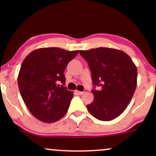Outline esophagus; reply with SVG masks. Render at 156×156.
I'll list each match as a JSON object with an SVG mask.
<instances>
[{
	"instance_id": "esophagus-1",
	"label": "esophagus",
	"mask_w": 156,
	"mask_h": 156,
	"mask_svg": "<svg viewBox=\"0 0 156 156\" xmlns=\"http://www.w3.org/2000/svg\"><path fill=\"white\" fill-rule=\"evenodd\" d=\"M76 94H78V95H81V94L83 93V92H80V91H78V90L76 91Z\"/></svg>"
}]
</instances>
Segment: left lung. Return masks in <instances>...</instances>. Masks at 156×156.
<instances>
[{"label":"left lung","instance_id":"1","mask_svg":"<svg viewBox=\"0 0 156 156\" xmlns=\"http://www.w3.org/2000/svg\"><path fill=\"white\" fill-rule=\"evenodd\" d=\"M92 73L94 101L87 105L91 114L110 121L125 111L133 98L137 83V69L124 52L108 48L80 51ZM96 86L101 89L97 90Z\"/></svg>","mask_w":156,"mask_h":156}]
</instances>
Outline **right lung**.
Masks as SVG:
<instances>
[{
  "mask_svg": "<svg viewBox=\"0 0 156 156\" xmlns=\"http://www.w3.org/2000/svg\"><path fill=\"white\" fill-rule=\"evenodd\" d=\"M78 53L58 48H39L23 61L19 90L28 110L39 120L53 122L67 113L73 94L64 86V72Z\"/></svg>",
  "mask_w": 156,
  "mask_h": 156,
  "instance_id": "1",
  "label": "right lung"
}]
</instances>
